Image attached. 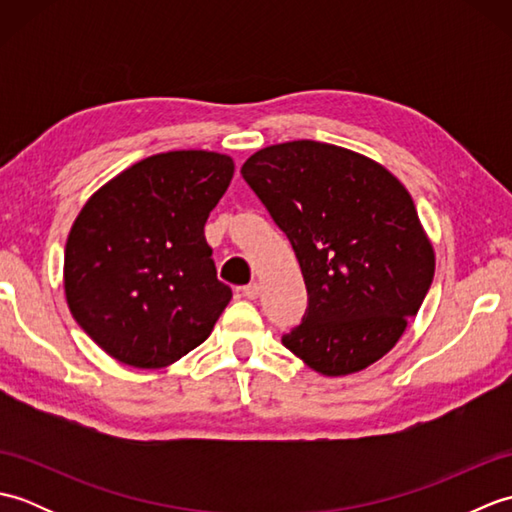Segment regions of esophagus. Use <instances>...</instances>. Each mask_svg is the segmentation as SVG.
Here are the masks:
<instances>
[{"label": "esophagus", "instance_id": "obj_1", "mask_svg": "<svg viewBox=\"0 0 512 512\" xmlns=\"http://www.w3.org/2000/svg\"><path fill=\"white\" fill-rule=\"evenodd\" d=\"M259 290H262V288H259V284H255V281H253V284H248V286L242 288L246 299H257L259 297Z\"/></svg>", "mask_w": 512, "mask_h": 512}]
</instances>
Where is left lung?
<instances>
[{"label":"left lung","instance_id":"8db88e82","mask_svg":"<svg viewBox=\"0 0 512 512\" xmlns=\"http://www.w3.org/2000/svg\"><path fill=\"white\" fill-rule=\"evenodd\" d=\"M242 176L288 235L308 288L306 317L284 345L332 378L380 361L436 273L405 184L380 162L317 140L259 149Z\"/></svg>","mask_w":512,"mask_h":512}]
</instances>
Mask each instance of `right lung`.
Returning a JSON list of instances; mask_svg holds the SVG:
<instances>
[{
    "label": "right lung",
    "mask_w": 512,
    "mask_h": 512,
    "mask_svg": "<svg viewBox=\"0 0 512 512\" xmlns=\"http://www.w3.org/2000/svg\"><path fill=\"white\" fill-rule=\"evenodd\" d=\"M233 173V158L217 151H165L107 180L76 215L65 301L116 361L167 367L209 339L233 295L217 279L204 224Z\"/></svg>",
    "instance_id": "obj_1"
}]
</instances>
